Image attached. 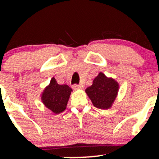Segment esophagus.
Masks as SVG:
<instances>
[{
	"label": "esophagus",
	"mask_w": 159,
	"mask_h": 159,
	"mask_svg": "<svg viewBox=\"0 0 159 159\" xmlns=\"http://www.w3.org/2000/svg\"><path fill=\"white\" fill-rule=\"evenodd\" d=\"M83 85L81 84H74L72 86V88L74 89V90H78V89H83Z\"/></svg>",
	"instance_id": "esophagus-1"
}]
</instances>
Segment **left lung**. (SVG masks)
<instances>
[{
    "mask_svg": "<svg viewBox=\"0 0 159 159\" xmlns=\"http://www.w3.org/2000/svg\"><path fill=\"white\" fill-rule=\"evenodd\" d=\"M118 89L117 82L100 72L95 78L93 84L86 89V93L95 107L99 109H107L114 103Z\"/></svg>",
    "mask_w": 159,
    "mask_h": 159,
    "instance_id": "left-lung-1",
    "label": "left lung"
}]
</instances>
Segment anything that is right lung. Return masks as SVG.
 <instances>
[{
  "label": "right lung",
  "mask_w": 159,
  "mask_h": 159,
  "mask_svg": "<svg viewBox=\"0 0 159 159\" xmlns=\"http://www.w3.org/2000/svg\"><path fill=\"white\" fill-rule=\"evenodd\" d=\"M72 90L68 85H61L52 78L50 84L45 89L42 95L44 105L54 114H59L66 109Z\"/></svg>",
  "instance_id": "obj_1"
}]
</instances>
